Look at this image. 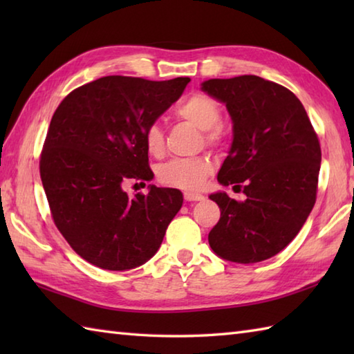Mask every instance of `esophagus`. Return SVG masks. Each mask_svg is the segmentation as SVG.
Returning a JSON list of instances; mask_svg holds the SVG:
<instances>
[{"label": "esophagus", "mask_w": 354, "mask_h": 354, "mask_svg": "<svg viewBox=\"0 0 354 354\" xmlns=\"http://www.w3.org/2000/svg\"><path fill=\"white\" fill-rule=\"evenodd\" d=\"M184 199L187 202H198V201H204L205 198L202 196L201 193H192V192H185L184 193Z\"/></svg>", "instance_id": "esophagus-1"}]
</instances>
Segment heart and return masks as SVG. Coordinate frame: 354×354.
Returning <instances> with one entry per match:
<instances>
[{
    "label": "heart",
    "mask_w": 354,
    "mask_h": 354,
    "mask_svg": "<svg viewBox=\"0 0 354 354\" xmlns=\"http://www.w3.org/2000/svg\"><path fill=\"white\" fill-rule=\"evenodd\" d=\"M176 114L205 131L208 142H216L221 138L222 111L219 103L209 95L193 94L178 104ZM145 146L152 156H161L165 149L164 131L158 123H150L145 131ZM214 164L212 158L201 155L194 158H176L160 165L156 170L158 181L179 190H198L205 183Z\"/></svg>",
    "instance_id": "obj_1"
}]
</instances>
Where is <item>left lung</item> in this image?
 <instances>
[{"instance_id": "obj_1", "label": "left lung", "mask_w": 354, "mask_h": 354, "mask_svg": "<svg viewBox=\"0 0 354 354\" xmlns=\"http://www.w3.org/2000/svg\"><path fill=\"white\" fill-rule=\"evenodd\" d=\"M201 89L227 106L232 142L217 173L222 185L245 184L246 199L209 194L221 219L208 243L221 259L257 263L283 251L317 201L321 147L303 103L259 76L209 79ZM240 187V185H234Z\"/></svg>"}]
</instances>
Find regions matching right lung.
<instances>
[{
    "instance_id": "add662e5",
    "label": "right lung",
    "mask_w": 354,
    "mask_h": 354,
    "mask_svg": "<svg viewBox=\"0 0 354 354\" xmlns=\"http://www.w3.org/2000/svg\"><path fill=\"white\" fill-rule=\"evenodd\" d=\"M106 76L65 97L51 118L41 179L53 221L82 259L108 270L145 265L183 207L176 189L149 185L129 198L123 184L150 181L145 131L189 84Z\"/></svg>"
}]
</instances>
